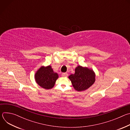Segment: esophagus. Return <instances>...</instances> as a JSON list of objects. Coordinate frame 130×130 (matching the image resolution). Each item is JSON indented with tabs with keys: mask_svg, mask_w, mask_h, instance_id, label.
I'll return each instance as SVG.
<instances>
[{
	"mask_svg": "<svg viewBox=\"0 0 130 130\" xmlns=\"http://www.w3.org/2000/svg\"><path fill=\"white\" fill-rule=\"evenodd\" d=\"M62 76L63 77H67L68 76V73H62Z\"/></svg>",
	"mask_w": 130,
	"mask_h": 130,
	"instance_id": "34e87169",
	"label": "esophagus"
}]
</instances>
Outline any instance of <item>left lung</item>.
<instances>
[{
  "label": "left lung",
  "instance_id": "1",
  "mask_svg": "<svg viewBox=\"0 0 130 130\" xmlns=\"http://www.w3.org/2000/svg\"><path fill=\"white\" fill-rule=\"evenodd\" d=\"M72 86L78 91L87 89L95 81V73L91 69L78 66L75 69V73L69 76Z\"/></svg>",
  "mask_w": 130,
  "mask_h": 130
}]
</instances>
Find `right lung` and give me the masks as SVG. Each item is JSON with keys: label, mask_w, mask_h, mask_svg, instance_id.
<instances>
[{"label": "right lung", "mask_w": 130, "mask_h": 130, "mask_svg": "<svg viewBox=\"0 0 130 130\" xmlns=\"http://www.w3.org/2000/svg\"><path fill=\"white\" fill-rule=\"evenodd\" d=\"M58 77V73L53 72L50 66L41 67L35 75L36 83L46 89H50L54 86Z\"/></svg>", "instance_id": "right-lung-1"}]
</instances>
